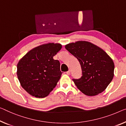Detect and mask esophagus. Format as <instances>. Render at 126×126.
<instances>
[{
  "mask_svg": "<svg viewBox=\"0 0 126 126\" xmlns=\"http://www.w3.org/2000/svg\"><path fill=\"white\" fill-rule=\"evenodd\" d=\"M70 73H71V71L70 70H68V71H67V72H66V74L67 75H70Z\"/></svg>",
  "mask_w": 126,
  "mask_h": 126,
  "instance_id": "esophagus-1",
  "label": "esophagus"
}]
</instances>
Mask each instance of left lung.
I'll use <instances>...</instances> for the list:
<instances>
[{
	"label": "left lung",
	"mask_w": 126,
	"mask_h": 126,
	"mask_svg": "<svg viewBox=\"0 0 126 126\" xmlns=\"http://www.w3.org/2000/svg\"><path fill=\"white\" fill-rule=\"evenodd\" d=\"M65 48L81 65L82 76L79 79H72L77 88L89 96L104 91L114 77V64L108 54L87 41L70 43Z\"/></svg>",
	"instance_id": "8db88e82"
}]
</instances>
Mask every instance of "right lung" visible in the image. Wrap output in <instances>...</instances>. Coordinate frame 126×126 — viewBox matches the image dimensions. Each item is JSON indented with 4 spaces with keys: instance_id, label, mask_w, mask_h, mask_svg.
<instances>
[{
    "instance_id": "obj_1",
    "label": "right lung",
    "mask_w": 126,
    "mask_h": 126,
    "mask_svg": "<svg viewBox=\"0 0 126 126\" xmlns=\"http://www.w3.org/2000/svg\"><path fill=\"white\" fill-rule=\"evenodd\" d=\"M62 48L59 44L48 43L27 52L17 65V75L21 87L37 98H44L56 87L62 72L60 62L53 57Z\"/></svg>"
}]
</instances>
